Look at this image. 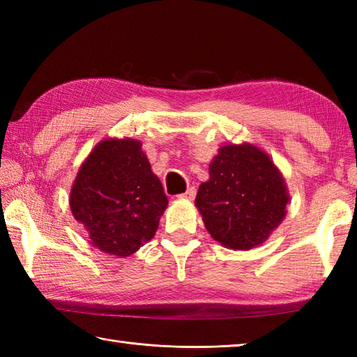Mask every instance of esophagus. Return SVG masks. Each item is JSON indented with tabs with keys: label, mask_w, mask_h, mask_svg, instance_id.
<instances>
[{
	"label": "esophagus",
	"mask_w": 357,
	"mask_h": 357,
	"mask_svg": "<svg viewBox=\"0 0 357 357\" xmlns=\"http://www.w3.org/2000/svg\"><path fill=\"white\" fill-rule=\"evenodd\" d=\"M195 196H196V188L195 187H188L187 190H185V193L178 195V198H181V199H193Z\"/></svg>",
	"instance_id": "obj_1"
}]
</instances>
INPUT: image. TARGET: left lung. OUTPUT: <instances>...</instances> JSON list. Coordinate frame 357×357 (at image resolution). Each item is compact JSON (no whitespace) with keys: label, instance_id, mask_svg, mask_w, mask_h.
<instances>
[{"label":"left lung","instance_id":"1","mask_svg":"<svg viewBox=\"0 0 357 357\" xmlns=\"http://www.w3.org/2000/svg\"><path fill=\"white\" fill-rule=\"evenodd\" d=\"M208 170L195 204L211 238L233 250L262 244L282 222L288 204L276 165L252 144H230L219 149Z\"/></svg>","mask_w":357,"mask_h":357}]
</instances>
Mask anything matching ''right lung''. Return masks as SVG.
Here are the masks:
<instances>
[{
    "mask_svg": "<svg viewBox=\"0 0 357 357\" xmlns=\"http://www.w3.org/2000/svg\"><path fill=\"white\" fill-rule=\"evenodd\" d=\"M141 147L136 139L101 141L72 187V213L104 253L126 257L139 250L169 204Z\"/></svg>",
    "mask_w": 357,
    "mask_h": 357,
    "instance_id": "1",
    "label": "right lung"
}]
</instances>
